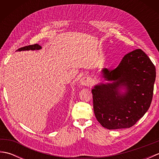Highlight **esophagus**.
I'll return each instance as SVG.
<instances>
[{"instance_id": "obj_1", "label": "esophagus", "mask_w": 159, "mask_h": 159, "mask_svg": "<svg viewBox=\"0 0 159 159\" xmlns=\"http://www.w3.org/2000/svg\"><path fill=\"white\" fill-rule=\"evenodd\" d=\"M80 85L83 86H89L90 85L91 80L88 77H83L80 79Z\"/></svg>"}]
</instances>
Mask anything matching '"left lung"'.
I'll list each match as a JSON object with an SVG mask.
<instances>
[{"mask_svg":"<svg viewBox=\"0 0 159 159\" xmlns=\"http://www.w3.org/2000/svg\"><path fill=\"white\" fill-rule=\"evenodd\" d=\"M101 74L108 83H100L92 89L97 120L109 130L133 126L152 102L154 64L142 50L137 49L126 54L116 69L103 68Z\"/></svg>","mask_w":159,"mask_h":159,"instance_id":"8db88e82","label":"left lung"}]
</instances>
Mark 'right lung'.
I'll use <instances>...</instances> for the list:
<instances>
[{
	"label": "right lung",
	"mask_w": 159,
	"mask_h": 159,
	"mask_svg": "<svg viewBox=\"0 0 159 159\" xmlns=\"http://www.w3.org/2000/svg\"><path fill=\"white\" fill-rule=\"evenodd\" d=\"M42 49V47L38 44H33V45H30L28 46H25L22 47V48H20L18 49L16 51H25V50H38Z\"/></svg>",
	"instance_id": "obj_1"
}]
</instances>
